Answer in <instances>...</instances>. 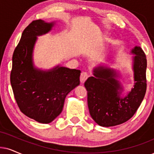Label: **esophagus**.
<instances>
[{
  "label": "esophagus",
  "instance_id": "34e87169",
  "mask_svg": "<svg viewBox=\"0 0 154 154\" xmlns=\"http://www.w3.org/2000/svg\"><path fill=\"white\" fill-rule=\"evenodd\" d=\"M89 77V74L86 72H82L81 73V75H80V82L81 83H84L85 81H86V79L88 78Z\"/></svg>",
  "mask_w": 154,
  "mask_h": 154
}]
</instances>
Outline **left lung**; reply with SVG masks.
<instances>
[{
  "mask_svg": "<svg viewBox=\"0 0 154 154\" xmlns=\"http://www.w3.org/2000/svg\"><path fill=\"white\" fill-rule=\"evenodd\" d=\"M133 57L134 85L131 91L122 98L123 90L117 79L116 72L112 68L99 66L93 70L94 77L85 82L87 91L89 114L101 126H116L130 119L137 112L146 91L147 61L140 47L131 50Z\"/></svg>",
  "mask_w": 154,
  "mask_h": 154,
  "instance_id": "8db88e82",
  "label": "left lung"
}]
</instances>
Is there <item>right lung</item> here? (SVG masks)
Segmentation results:
<instances>
[{
    "label": "right lung",
    "mask_w": 154,
    "mask_h": 154,
    "mask_svg": "<svg viewBox=\"0 0 154 154\" xmlns=\"http://www.w3.org/2000/svg\"><path fill=\"white\" fill-rule=\"evenodd\" d=\"M54 23L33 20L23 30L13 54L11 84L17 106L25 116L42 124L62 112L65 97L79 85L81 71L57 66L43 71L35 68L32 52L37 36L52 30Z\"/></svg>",
    "instance_id": "add662e5"
}]
</instances>
